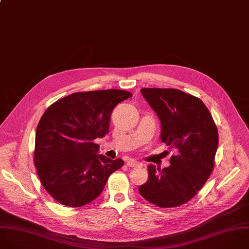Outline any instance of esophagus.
I'll return each mask as SVG.
<instances>
[{
    "label": "esophagus",
    "instance_id": "1",
    "mask_svg": "<svg viewBox=\"0 0 249 249\" xmlns=\"http://www.w3.org/2000/svg\"><path fill=\"white\" fill-rule=\"evenodd\" d=\"M139 165H140V163L134 159L127 160V166H129V167H137V166H139Z\"/></svg>",
    "mask_w": 249,
    "mask_h": 249
}]
</instances>
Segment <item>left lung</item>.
Returning <instances> with one entry per match:
<instances>
[{"label": "left lung", "instance_id": "obj_1", "mask_svg": "<svg viewBox=\"0 0 249 249\" xmlns=\"http://www.w3.org/2000/svg\"><path fill=\"white\" fill-rule=\"evenodd\" d=\"M142 95L161 121V141L177 149L170 166H148V180L139 188L160 208L183 205L196 196L213 172L218 130L202 101L177 89L142 88Z\"/></svg>", "mask_w": 249, "mask_h": 249}]
</instances>
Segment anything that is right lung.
I'll return each instance as SVG.
<instances>
[{
    "label": "right lung",
    "instance_id": "right-lung-1",
    "mask_svg": "<svg viewBox=\"0 0 249 249\" xmlns=\"http://www.w3.org/2000/svg\"><path fill=\"white\" fill-rule=\"evenodd\" d=\"M123 90L79 92L51 105L36 130L34 165L50 196L62 205L81 207L96 199L124 161L97 154L98 138L109 131L113 108L131 98Z\"/></svg>",
    "mask_w": 249,
    "mask_h": 249
}]
</instances>
